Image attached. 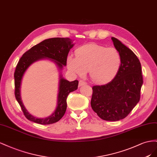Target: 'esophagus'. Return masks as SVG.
<instances>
[{"label":"esophagus","instance_id":"obj_1","mask_svg":"<svg viewBox=\"0 0 157 157\" xmlns=\"http://www.w3.org/2000/svg\"><path fill=\"white\" fill-rule=\"evenodd\" d=\"M84 85H86V82L83 81V80H79V87L84 86Z\"/></svg>","mask_w":157,"mask_h":157}]
</instances>
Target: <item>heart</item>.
<instances>
[{
  "mask_svg": "<svg viewBox=\"0 0 157 157\" xmlns=\"http://www.w3.org/2000/svg\"><path fill=\"white\" fill-rule=\"evenodd\" d=\"M120 64L121 57L117 49L96 44H89L78 48L75 59L69 56L67 60L68 68L74 74L83 75L89 71L92 81L98 83L113 79Z\"/></svg>",
  "mask_w": 157,
  "mask_h": 157,
  "instance_id": "obj_1",
  "label": "heart"
}]
</instances>
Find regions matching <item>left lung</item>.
<instances>
[{"label": "left lung", "mask_w": 157, "mask_h": 157, "mask_svg": "<svg viewBox=\"0 0 157 157\" xmlns=\"http://www.w3.org/2000/svg\"><path fill=\"white\" fill-rule=\"evenodd\" d=\"M111 39L120 55L121 64L110 82L93 87L91 105L101 119L118 121L126 118L140 101L143 82L137 56L118 39Z\"/></svg>", "instance_id": "left-lung-1"}]
</instances>
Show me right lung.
Returning a JSON list of instances; mask_svg holds the SVG:
<instances>
[{"label":"right lung","instance_id":"obj_1","mask_svg":"<svg viewBox=\"0 0 157 157\" xmlns=\"http://www.w3.org/2000/svg\"><path fill=\"white\" fill-rule=\"evenodd\" d=\"M74 45L73 41L69 38L55 37L45 39L26 51L20 59L14 72L15 97L25 116L31 122L43 125L51 124L57 122L64 115L67 108V97L70 93L76 90L78 86V80L69 82L61 74L63 66H66L69 51ZM42 59H50L57 65L60 71V80L56 110L48 117L40 119L31 115L25 109L21 98L20 87L22 78L26 70L35 61Z\"/></svg>","mask_w":157,"mask_h":157}]
</instances>
